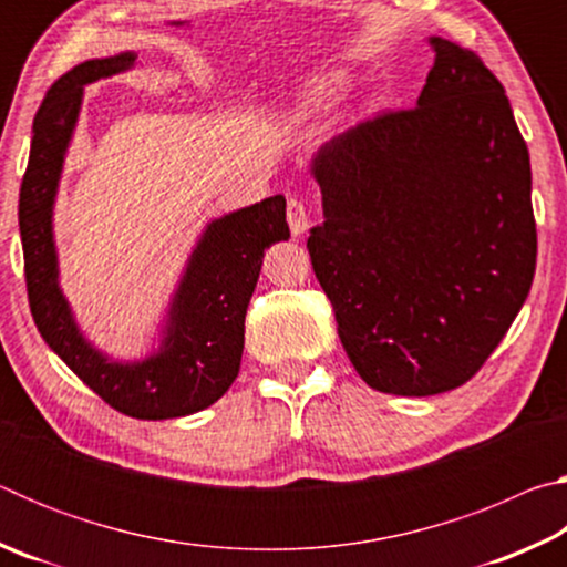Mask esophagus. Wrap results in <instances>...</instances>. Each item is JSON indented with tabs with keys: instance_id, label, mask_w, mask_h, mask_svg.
Returning a JSON list of instances; mask_svg holds the SVG:
<instances>
[{
	"instance_id": "obj_1",
	"label": "esophagus",
	"mask_w": 567,
	"mask_h": 567,
	"mask_svg": "<svg viewBox=\"0 0 567 567\" xmlns=\"http://www.w3.org/2000/svg\"><path fill=\"white\" fill-rule=\"evenodd\" d=\"M287 223H290V233L292 237H302L307 233V227H310V217H307V207L302 199H290L287 203Z\"/></svg>"
}]
</instances>
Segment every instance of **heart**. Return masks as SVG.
<instances>
[{"label":"heart","mask_w":567,"mask_h":567,"mask_svg":"<svg viewBox=\"0 0 567 567\" xmlns=\"http://www.w3.org/2000/svg\"><path fill=\"white\" fill-rule=\"evenodd\" d=\"M350 87L352 74L348 70H330L312 76L310 82H305L302 90L295 92V97L287 104V120L300 124L315 117V114L330 110L332 104H338L348 94Z\"/></svg>","instance_id":"obj_1"}]
</instances>
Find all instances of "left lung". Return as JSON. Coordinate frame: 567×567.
Instances as JSON below:
<instances>
[{
    "label": "left lung",
    "instance_id": "8db88e82",
    "mask_svg": "<svg viewBox=\"0 0 567 567\" xmlns=\"http://www.w3.org/2000/svg\"><path fill=\"white\" fill-rule=\"evenodd\" d=\"M417 104L315 152L324 223L307 249L338 334L372 390L425 398L467 382L535 275L530 155L480 56L443 37Z\"/></svg>",
    "mask_w": 567,
    "mask_h": 567
}]
</instances>
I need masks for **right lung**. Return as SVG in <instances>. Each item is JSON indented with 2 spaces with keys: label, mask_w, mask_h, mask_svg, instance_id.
I'll return each mask as SVG.
<instances>
[{
  "label": "right lung",
  "mask_w": 567,
  "mask_h": 567,
  "mask_svg": "<svg viewBox=\"0 0 567 567\" xmlns=\"http://www.w3.org/2000/svg\"><path fill=\"white\" fill-rule=\"evenodd\" d=\"M137 52L87 60L47 92L32 127L30 165L19 189V235L32 318L44 342L97 395L137 420L185 417L233 385L245 348V315L265 249L290 237L285 197L275 195L209 219L179 275L152 350L120 360L94 344L60 285L54 205L80 120L84 87L134 70Z\"/></svg>",
  "instance_id": "right-lung-1"
}]
</instances>
